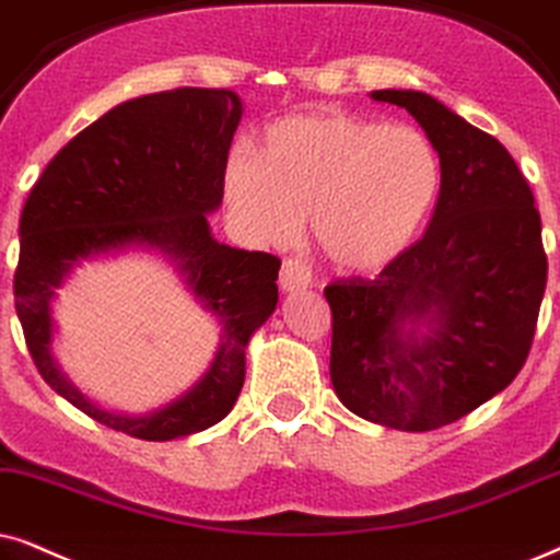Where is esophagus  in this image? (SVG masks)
Segmentation results:
<instances>
[{"label":"esophagus","instance_id":"esophagus-1","mask_svg":"<svg viewBox=\"0 0 560 560\" xmlns=\"http://www.w3.org/2000/svg\"><path fill=\"white\" fill-rule=\"evenodd\" d=\"M279 284L284 292H296V289H307L313 284V271L304 264L302 258H287L281 266V279Z\"/></svg>","mask_w":560,"mask_h":560}]
</instances>
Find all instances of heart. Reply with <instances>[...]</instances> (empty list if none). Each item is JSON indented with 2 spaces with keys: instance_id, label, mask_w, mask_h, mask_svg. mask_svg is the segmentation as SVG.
Here are the masks:
<instances>
[{
  "instance_id": "obj_1",
  "label": "heart",
  "mask_w": 560,
  "mask_h": 560,
  "mask_svg": "<svg viewBox=\"0 0 560 560\" xmlns=\"http://www.w3.org/2000/svg\"><path fill=\"white\" fill-rule=\"evenodd\" d=\"M442 167L431 141L343 110H315L271 124L260 154L224 162V201L237 228L281 245L307 217L317 250L351 273L385 268L413 243L434 207Z\"/></svg>"
}]
</instances>
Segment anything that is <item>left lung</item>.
I'll use <instances>...</instances> for the list:
<instances>
[{"mask_svg": "<svg viewBox=\"0 0 560 560\" xmlns=\"http://www.w3.org/2000/svg\"><path fill=\"white\" fill-rule=\"evenodd\" d=\"M406 108L439 154L429 230L377 279L325 289L330 382L351 413L400 431L463 419L520 374L548 279L540 214L499 139L419 90H374Z\"/></svg>", "mask_w": 560, "mask_h": 560, "instance_id": "8db88e82", "label": "left lung"}]
</instances>
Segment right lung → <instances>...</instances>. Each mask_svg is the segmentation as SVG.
<instances>
[{"mask_svg": "<svg viewBox=\"0 0 560 560\" xmlns=\"http://www.w3.org/2000/svg\"><path fill=\"white\" fill-rule=\"evenodd\" d=\"M243 101L232 90L180 88L126 101L48 162L20 217L15 310L40 377L90 419L147 439L196 434L235 406L253 332L279 302L281 260L217 243L207 214L222 207V175ZM154 249L220 320V343L194 388L141 417L97 407L52 351L55 289L84 259Z\"/></svg>", "mask_w": 560, "mask_h": 560, "instance_id": "obj_1", "label": "right lung"}]
</instances>
